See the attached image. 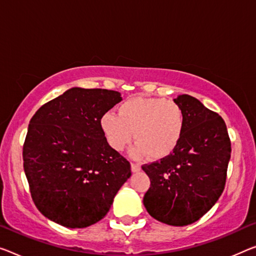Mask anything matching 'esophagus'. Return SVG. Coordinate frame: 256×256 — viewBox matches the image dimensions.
<instances>
[{
  "instance_id": "34e87169",
  "label": "esophagus",
  "mask_w": 256,
  "mask_h": 256,
  "mask_svg": "<svg viewBox=\"0 0 256 256\" xmlns=\"http://www.w3.org/2000/svg\"><path fill=\"white\" fill-rule=\"evenodd\" d=\"M140 164H132V172H140Z\"/></svg>"
}]
</instances>
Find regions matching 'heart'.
Segmentation results:
<instances>
[{"label": "heart", "instance_id": "obj_1", "mask_svg": "<svg viewBox=\"0 0 256 256\" xmlns=\"http://www.w3.org/2000/svg\"><path fill=\"white\" fill-rule=\"evenodd\" d=\"M100 128L113 150H124L134 137L137 143L132 150L134 158L148 154L152 160H160L178 146L186 128V116L182 108L174 102L134 97L118 106V116L104 113Z\"/></svg>", "mask_w": 256, "mask_h": 256}]
</instances>
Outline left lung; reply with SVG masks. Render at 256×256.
Segmentation results:
<instances>
[{
	"label": "left lung",
	"mask_w": 256,
	"mask_h": 256,
	"mask_svg": "<svg viewBox=\"0 0 256 256\" xmlns=\"http://www.w3.org/2000/svg\"><path fill=\"white\" fill-rule=\"evenodd\" d=\"M186 128L178 146L166 158L142 166L151 180L143 204L152 218L184 226L202 218L226 186L231 142L224 120L202 102L180 95Z\"/></svg>",
	"instance_id": "obj_1"
}]
</instances>
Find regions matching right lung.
<instances>
[{"label":"right lung","instance_id":"1","mask_svg":"<svg viewBox=\"0 0 256 256\" xmlns=\"http://www.w3.org/2000/svg\"><path fill=\"white\" fill-rule=\"evenodd\" d=\"M122 100L108 89L72 88L42 105L28 124L24 170L38 210L66 228L100 221L132 175L110 146L100 118Z\"/></svg>","mask_w":256,"mask_h":256}]
</instances>
